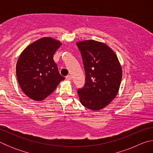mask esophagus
Instances as JSON below:
<instances>
[{
    "mask_svg": "<svg viewBox=\"0 0 153 153\" xmlns=\"http://www.w3.org/2000/svg\"><path fill=\"white\" fill-rule=\"evenodd\" d=\"M65 78L67 80H71V76L70 75H67V76L65 77Z\"/></svg>",
    "mask_w": 153,
    "mask_h": 153,
    "instance_id": "esophagus-1",
    "label": "esophagus"
}]
</instances>
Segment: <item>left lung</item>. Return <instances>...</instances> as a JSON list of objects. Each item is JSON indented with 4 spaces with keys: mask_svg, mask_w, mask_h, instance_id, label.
Instances as JSON below:
<instances>
[{
    "mask_svg": "<svg viewBox=\"0 0 153 153\" xmlns=\"http://www.w3.org/2000/svg\"><path fill=\"white\" fill-rule=\"evenodd\" d=\"M76 45L86 75L84 86L77 90L80 102L89 109H102L115 98L120 88L122 69L117 56L107 45L97 41Z\"/></svg>",
    "mask_w": 153,
    "mask_h": 153,
    "instance_id": "8db88e82",
    "label": "left lung"
}]
</instances>
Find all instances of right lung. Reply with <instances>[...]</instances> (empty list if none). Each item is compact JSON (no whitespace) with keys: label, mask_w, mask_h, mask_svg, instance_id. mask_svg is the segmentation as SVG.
<instances>
[{"label":"right lung","mask_w":153,"mask_h":153,"mask_svg":"<svg viewBox=\"0 0 153 153\" xmlns=\"http://www.w3.org/2000/svg\"><path fill=\"white\" fill-rule=\"evenodd\" d=\"M61 45L59 41L42 38L28 46L19 56L16 66L18 82L23 92L32 100H44L65 79L53 60Z\"/></svg>","instance_id":"1"}]
</instances>
